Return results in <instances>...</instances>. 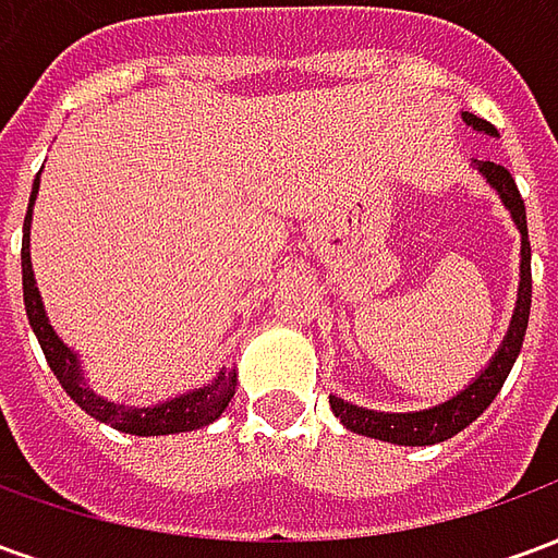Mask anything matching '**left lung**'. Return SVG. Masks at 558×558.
I'll list each match as a JSON object with an SVG mask.
<instances>
[{
    "instance_id": "1",
    "label": "left lung",
    "mask_w": 558,
    "mask_h": 558,
    "mask_svg": "<svg viewBox=\"0 0 558 558\" xmlns=\"http://www.w3.org/2000/svg\"><path fill=\"white\" fill-rule=\"evenodd\" d=\"M463 122H466L472 131H481V134H490V137H499L496 128L490 122H484L478 116L463 113ZM472 167L487 179L493 191L499 194L502 206L508 208V215L514 220L517 232H520V287H517V304L514 314H511V326L505 331L499 350L493 352V359L484 367H481L475 379L463 386V391H457L454 398H448L445 403H436V407H427V410L415 412H379L367 410V407H355L350 400L335 398L328 395V403H331V412L338 415L340 424L347 430L359 433V436H371V439H383V442L391 445H436L451 439L454 433H460L463 427H469L472 421L478 418L481 412L487 410L493 403V398L499 395V388L511 374L517 355H520V347H523V338H526L529 326V304H532V247H529V232H526V206L520 199V191H517L511 172L493 163V160H472Z\"/></svg>"
}]
</instances>
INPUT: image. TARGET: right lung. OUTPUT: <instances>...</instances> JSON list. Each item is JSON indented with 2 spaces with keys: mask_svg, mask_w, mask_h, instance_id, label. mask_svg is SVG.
<instances>
[{
  "mask_svg": "<svg viewBox=\"0 0 558 558\" xmlns=\"http://www.w3.org/2000/svg\"><path fill=\"white\" fill-rule=\"evenodd\" d=\"M38 187H41V175H35L29 211H26V220H23V254H20V259H23V302H26V316H29L32 331H35L38 343H41L50 371H53L56 379L68 391V398L74 400L80 410L89 412L92 418L104 421V424H110L116 430L131 433V436H170V433L199 430V427H206L215 418H220V412L230 407L235 386H239V376L230 367H220L218 376L211 383H206V386L191 388L184 395L160 400V403H151V407H128V403L107 400L98 391H92L89 379L83 374L80 355L50 326V316L44 311L41 292H38V283H35V271H32L29 232L32 208H35V199H38Z\"/></svg>",
  "mask_w": 558,
  "mask_h": 558,
  "instance_id": "add662e5",
  "label": "right lung"
}]
</instances>
